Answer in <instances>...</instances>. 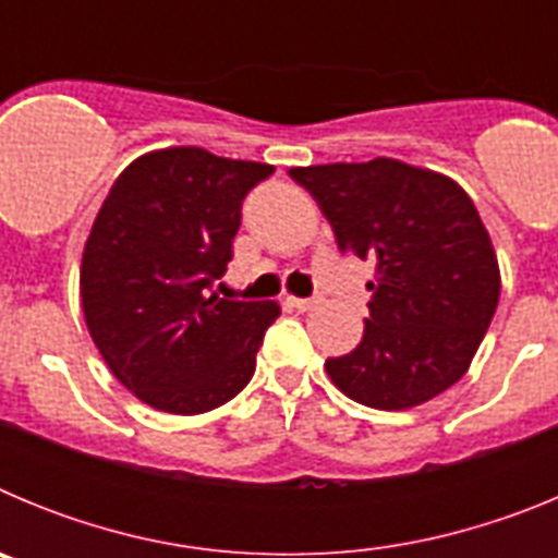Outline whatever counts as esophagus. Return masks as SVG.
I'll list each match as a JSON object with an SVG mask.
<instances>
[{"label": "esophagus", "mask_w": 558, "mask_h": 558, "mask_svg": "<svg viewBox=\"0 0 558 558\" xmlns=\"http://www.w3.org/2000/svg\"><path fill=\"white\" fill-rule=\"evenodd\" d=\"M288 304L293 310H302V313H307V310L315 307V299H299V295H288Z\"/></svg>", "instance_id": "1"}]
</instances>
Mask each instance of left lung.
I'll use <instances>...</instances> for the list:
<instances>
[{
	"label": "left lung",
	"instance_id": "obj_1",
	"mask_svg": "<svg viewBox=\"0 0 558 558\" xmlns=\"http://www.w3.org/2000/svg\"><path fill=\"white\" fill-rule=\"evenodd\" d=\"M340 251L374 263L357 349L324 363L338 391L408 411L466 374L500 299V265L475 204L450 175L399 159L293 167Z\"/></svg>",
	"mask_w": 558,
	"mask_h": 558
}]
</instances>
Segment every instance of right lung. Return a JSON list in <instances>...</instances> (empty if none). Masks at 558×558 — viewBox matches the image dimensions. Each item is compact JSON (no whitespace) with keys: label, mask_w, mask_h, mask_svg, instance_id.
<instances>
[{"label":"right lung","mask_w":558,"mask_h":558,"mask_svg":"<svg viewBox=\"0 0 558 558\" xmlns=\"http://www.w3.org/2000/svg\"><path fill=\"white\" fill-rule=\"evenodd\" d=\"M274 165L165 147L113 181L81 263L83 318L106 366L156 411L195 416L248 386L276 302L211 293L240 206Z\"/></svg>","instance_id":"obj_1"}]
</instances>
